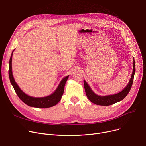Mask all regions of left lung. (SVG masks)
I'll list each match as a JSON object with an SVG mask.
<instances>
[{
	"label": "left lung",
	"instance_id": "8db88e82",
	"mask_svg": "<svg viewBox=\"0 0 146 146\" xmlns=\"http://www.w3.org/2000/svg\"><path fill=\"white\" fill-rule=\"evenodd\" d=\"M135 71V61L133 57V69L131 78L127 85L125 86V88L121 91L120 92L111 94V95H107V96H99L96 94L92 90L91 87L84 80V86L86 92V96L92 103L100 106H109L115 103L119 102L123 99H124L125 96L129 93L133 82V79Z\"/></svg>",
	"mask_w": 146,
	"mask_h": 146
}]
</instances>
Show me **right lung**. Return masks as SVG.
Listing matches in <instances>:
<instances>
[{
    "label": "right lung",
    "instance_id": "add662e5",
    "mask_svg": "<svg viewBox=\"0 0 146 146\" xmlns=\"http://www.w3.org/2000/svg\"><path fill=\"white\" fill-rule=\"evenodd\" d=\"M15 49L13 50L11 58L9 60V76L10 81L12 85L13 86L15 92L20 99L29 106L33 107V108H48L50 107L54 106L57 104L62 99V96L64 92V86L66 82L69 78V75L61 80L59 86L57 87L55 91L51 94L46 97H42V98H35V97L30 96L24 93L20 87H19L17 84L16 83L12 73V56Z\"/></svg>",
    "mask_w": 146,
    "mask_h": 146
}]
</instances>
